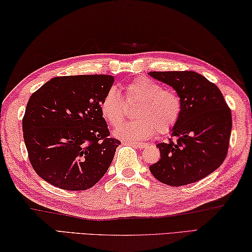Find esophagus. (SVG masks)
<instances>
[{
	"label": "esophagus",
	"mask_w": 252,
	"mask_h": 252,
	"mask_svg": "<svg viewBox=\"0 0 252 252\" xmlns=\"http://www.w3.org/2000/svg\"><path fill=\"white\" fill-rule=\"evenodd\" d=\"M129 144H131L133 145V146H136V147H138V148H146L147 146H148V144L147 143H139V142H128Z\"/></svg>",
	"instance_id": "34e87169"
}]
</instances>
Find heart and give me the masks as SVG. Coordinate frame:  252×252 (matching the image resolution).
<instances>
[{
    "instance_id": "heart-1",
    "label": "heart",
    "mask_w": 252,
    "mask_h": 252,
    "mask_svg": "<svg viewBox=\"0 0 252 252\" xmlns=\"http://www.w3.org/2000/svg\"><path fill=\"white\" fill-rule=\"evenodd\" d=\"M126 104H136L135 119L127 122L114 131L123 139H148L158 131L167 134L177 125L182 116V97L175 90L164 88L146 77L136 78L123 87ZM121 94L110 88L99 103L103 118L110 126H118L125 117L126 105Z\"/></svg>"
}]
</instances>
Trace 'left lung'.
I'll use <instances>...</instances> for the list:
<instances>
[{
	"label": "left lung",
	"instance_id": "left-lung-1",
	"mask_svg": "<svg viewBox=\"0 0 252 252\" xmlns=\"http://www.w3.org/2000/svg\"><path fill=\"white\" fill-rule=\"evenodd\" d=\"M182 97V116L168 143H159L160 159L149 166L154 177L169 186H185L210 175L227 156L231 110L219 88L192 70L149 72ZM175 137V142L172 138Z\"/></svg>",
	"mask_w": 252,
	"mask_h": 252
}]
</instances>
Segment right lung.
I'll return each mask as SVG.
<instances>
[{"mask_svg":"<svg viewBox=\"0 0 252 252\" xmlns=\"http://www.w3.org/2000/svg\"><path fill=\"white\" fill-rule=\"evenodd\" d=\"M112 75L57 76L31 95L22 119L29 159L39 177L86 190L103 177L118 145L99 110Z\"/></svg>","mask_w":252,"mask_h":252,"instance_id":"right-lung-1","label":"right lung"}]
</instances>
